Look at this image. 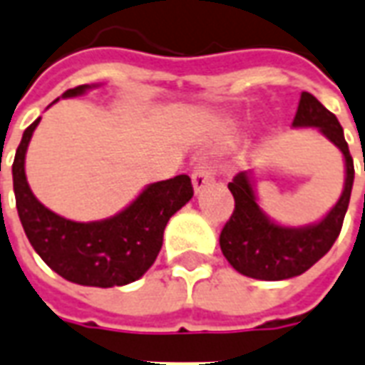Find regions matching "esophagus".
I'll return each instance as SVG.
<instances>
[{
    "mask_svg": "<svg viewBox=\"0 0 365 365\" xmlns=\"http://www.w3.org/2000/svg\"><path fill=\"white\" fill-rule=\"evenodd\" d=\"M213 168L209 166L207 162H201V164H197L195 166V170H193V174H191V180H193V187H195V191H201L203 187H205L207 183L213 182Z\"/></svg>",
    "mask_w": 365,
    "mask_h": 365,
    "instance_id": "esophagus-1",
    "label": "esophagus"
}]
</instances>
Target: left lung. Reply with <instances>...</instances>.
<instances>
[{"label":"left lung","instance_id":"left-lung-1","mask_svg":"<svg viewBox=\"0 0 365 365\" xmlns=\"http://www.w3.org/2000/svg\"><path fill=\"white\" fill-rule=\"evenodd\" d=\"M293 127H317L330 143H334L342 150L346 160L344 191L321 222L303 229H289L275 225L262 213L256 203L250 178L246 172H240L229 183V190L235 197V211L222 227L219 245L230 266L254 279L279 282L305 274L332 248L342 230L350 203L354 160L336 117L317 97L303 91Z\"/></svg>","mask_w":365,"mask_h":365}]
</instances>
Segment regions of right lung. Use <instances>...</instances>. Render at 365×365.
<instances>
[{
    "label": "right lung",
    "mask_w": 365,
    "mask_h": 365,
    "mask_svg": "<svg viewBox=\"0 0 365 365\" xmlns=\"http://www.w3.org/2000/svg\"><path fill=\"white\" fill-rule=\"evenodd\" d=\"M90 86L68 90L82 96ZM41 117L23 133L13 160V191L21 225L35 252L64 279L90 287H115L136 282L150 268L170 217L191 197L190 175H175L148 185L130 205L111 219L76 222L52 213L29 187L25 152Z\"/></svg>",
    "instance_id": "right-lung-1"
}]
</instances>
